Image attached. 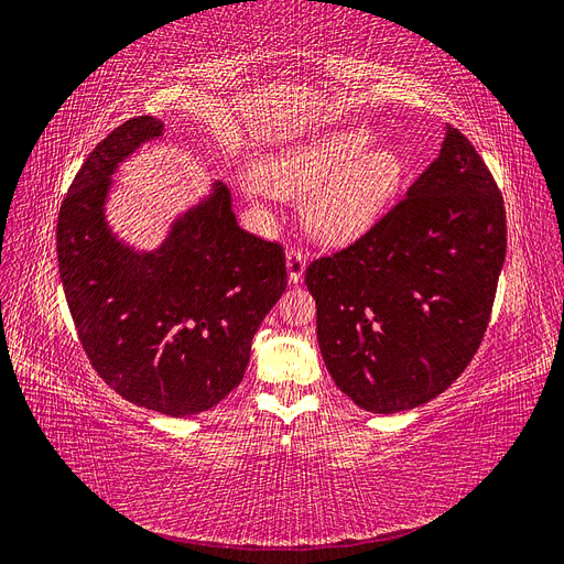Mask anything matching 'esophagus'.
<instances>
[{
    "instance_id": "34e87169",
    "label": "esophagus",
    "mask_w": 564,
    "mask_h": 564,
    "mask_svg": "<svg viewBox=\"0 0 564 564\" xmlns=\"http://www.w3.org/2000/svg\"><path fill=\"white\" fill-rule=\"evenodd\" d=\"M305 272V256L299 249H289L286 251V278L292 284H299L303 280Z\"/></svg>"
}]
</instances>
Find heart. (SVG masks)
Wrapping results in <instances>:
<instances>
[{
    "instance_id": "obj_1",
    "label": "heart",
    "mask_w": 564,
    "mask_h": 564,
    "mask_svg": "<svg viewBox=\"0 0 564 564\" xmlns=\"http://www.w3.org/2000/svg\"><path fill=\"white\" fill-rule=\"evenodd\" d=\"M371 143L367 127L319 133L263 160L256 181L275 197L303 195L301 216L317 240L348 245L379 224L406 178L404 152Z\"/></svg>"
}]
</instances>
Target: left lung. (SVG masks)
Listing matches in <instances>:
<instances>
[{
	"label": "left lung",
	"instance_id": "1",
	"mask_svg": "<svg viewBox=\"0 0 564 564\" xmlns=\"http://www.w3.org/2000/svg\"><path fill=\"white\" fill-rule=\"evenodd\" d=\"M506 261V212L470 141L437 160L365 237L305 270L317 344L340 392L398 414L445 392L485 336Z\"/></svg>",
	"mask_w": 564,
	"mask_h": 564
}]
</instances>
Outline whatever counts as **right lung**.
I'll list each match as a JSON object with an SVG mask.
<instances>
[{
    "label": "right lung",
    "mask_w": 564,
    "mask_h": 564,
    "mask_svg": "<svg viewBox=\"0 0 564 564\" xmlns=\"http://www.w3.org/2000/svg\"><path fill=\"white\" fill-rule=\"evenodd\" d=\"M162 139L164 124L143 115L94 148L61 204L56 251L67 308L100 379L135 406L181 419L240 386L286 268L280 245L237 226L218 181L176 214L155 249L115 232V174Z\"/></svg>",
    "instance_id": "add662e5"
}]
</instances>
